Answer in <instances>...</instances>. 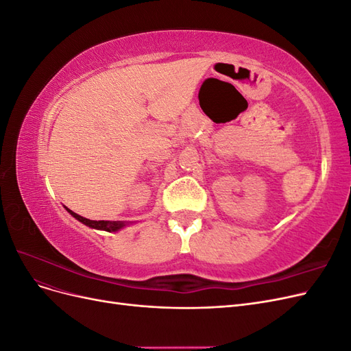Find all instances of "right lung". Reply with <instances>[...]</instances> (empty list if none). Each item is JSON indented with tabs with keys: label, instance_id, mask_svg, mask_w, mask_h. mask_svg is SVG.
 I'll return each instance as SVG.
<instances>
[{
	"label": "right lung",
	"instance_id": "add662e5",
	"mask_svg": "<svg viewBox=\"0 0 351 351\" xmlns=\"http://www.w3.org/2000/svg\"><path fill=\"white\" fill-rule=\"evenodd\" d=\"M67 210L70 212V214L76 218V219H79L80 222H83L84 226H88V227H92V228H98V230H104V231H117V230H120V228H123L125 224L124 222H121V221H92V219H88V218H83V217H80V215H77L76 212H73V210H70L69 208H67Z\"/></svg>",
	"mask_w": 351,
	"mask_h": 351
}]
</instances>
